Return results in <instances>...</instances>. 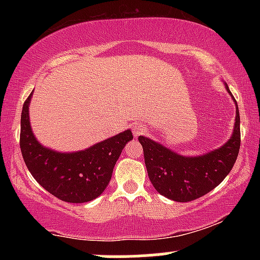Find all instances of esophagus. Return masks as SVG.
<instances>
[{"label":"esophagus","instance_id":"1","mask_svg":"<svg viewBox=\"0 0 260 260\" xmlns=\"http://www.w3.org/2000/svg\"><path fill=\"white\" fill-rule=\"evenodd\" d=\"M132 131H133L134 137H139V136H143V134L147 133V127L142 123H136V124H133Z\"/></svg>","mask_w":260,"mask_h":260}]
</instances>
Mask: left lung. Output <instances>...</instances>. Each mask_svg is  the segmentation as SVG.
<instances>
[{
  "mask_svg": "<svg viewBox=\"0 0 260 260\" xmlns=\"http://www.w3.org/2000/svg\"><path fill=\"white\" fill-rule=\"evenodd\" d=\"M226 89L231 94L228 85ZM138 140L144 151L148 176L155 189L175 202L194 201L219 186L234 168L241 145L237 103L232 137L221 148L203 156L184 157L145 137H139Z\"/></svg>",
  "mask_w": 260,
  "mask_h": 260,
  "instance_id": "8db88e82",
  "label": "left lung"
}]
</instances>
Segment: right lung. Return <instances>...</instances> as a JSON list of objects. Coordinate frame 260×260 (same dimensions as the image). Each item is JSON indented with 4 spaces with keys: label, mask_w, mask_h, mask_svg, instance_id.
Wrapping results in <instances>:
<instances>
[{
    "label": "right lung",
    "mask_w": 260,
    "mask_h": 260,
    "mask_svg": "<svg viewBox=\"0 0 260 260\" xmlns=\"http://www.w3.org/2000/svg\"><path fill=\"white\" fill-rule=\"evenodd\" d=\"M24 101L20 117V150L29 172L41 187L68 203H85L98 198L111 180L115 164L127 142L129 129L91 148L63 154L41 147L29 123V101Z\"/></svg>",
    "instance_id": "obj_1"
}]
</instances>
